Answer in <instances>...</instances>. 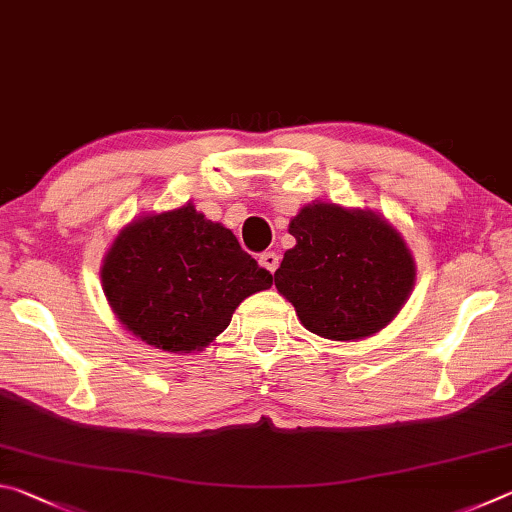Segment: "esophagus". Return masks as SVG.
<instances>
[{"mask_svg":"<svg viewBox=\"0 0 512 512\" xmlns=\"http://www.w3.org/2000/svg\"><path fill=\"white\" fill-rule=\"evenodd\" d=\"M259 264H262V266L266 268V271L275 273V271H277V266H280V255L273 253V250H268V253H262V255H259Z\"/></svg>","mask_w":512,"mask_h":512,"instance_id":"obj_1","label":"esophagus"}]
</instances>
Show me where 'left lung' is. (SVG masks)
I'll list each match as a JSON object with an SVG mask.
<instances>
[{
    "label": "left lung",
    "instance_id": "obj_1",
    "mask_svg": "<svg viewBox=\"0 0 512 512\" xmlns=\"http://www.w3.org/2000/svg\"><path fill=\"white\" fill-rule=\"evenodd\" d=\"M275 287L309 332L354 341L397 316L415 282L404 239L379 214L311 203L291 221Z\"/></svg>",
    "mask_w": 512,
    "mask_h": 512
}]
</instances>
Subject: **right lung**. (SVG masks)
Instances as JSON below:
<instances>
[{
	"label": "right lung",
	"mask_w": 512,
	"mask_h": 512,
	"mask_svg": "<svg viewBox=\"0 0 512 512\" xmlns=\"http://www.w3.org/2000/svg\"><path fill=\"white\" fill-rule=\"evenodd\" d=\"M106 298L121 325L153 348L201 350L239 302L273 284L237 237L187 203L142 216L119 232L101 268Z\"/></svg>",
	"instance_id": "obj_1"
}]
</instances>
